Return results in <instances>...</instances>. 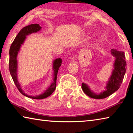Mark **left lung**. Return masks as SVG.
Instances as JSON below:
<instances>
[{"label": "left lung", "instance_id": "1", "mask_svg": "<svg viewBox=\"0 0 133 133\" xmlns=\"http://www.w3.org/2000/svg\"><path fill=\"white\" fill-rule=\"evenodd\" d=\"M111 53L116 58V60L114 63V69L112 75L107 83L105 90L99 94L94 93L89 89L88 85L84 83H82V88L83 91L90 97L96 99L106 98L120 88L126 71L124 53L116 49H111Z\"/></svg>", "mask_w": 133, "mask_h": 133}]
</instances>
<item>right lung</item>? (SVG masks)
<instances>
[{"instance_id": "add662e5", "label": "right lung", "mask_w": 133, "mask_h": 133, "mask_svg": "<svg viewBox=\"0 0 133 133\" xmlns=\"http://www.w3.org/2000/svg\"><path fill=\"white\" fill-rule=\"evenodd\" d=\"M41 27L39 26V24H31L30 25L27 26L22 29L18 33L16 37H15L14 41L13 42L9 50V71L12 77L13 78L15 85H16L17 89L19 91L23 94L28 97L33 98V99H43L48 97L50 96L53 92L55 90L56 87V80H57V75L58 69L60 66L62 64V58H56L53 62V70H54V78L53 82L51 83L49 88L45 91L43 93L40 94L39 96H29L24 93V91L21 89V86L20 85L19 82L17 80V56L18 52L20 50L21 45L23 43L24 41L26 38V36L30 35L31 33H36L41 29Z\"/></svg>"}]
</instances>
